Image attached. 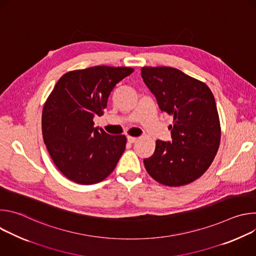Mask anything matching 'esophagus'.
Wrapping results in <instances>:
<instances>
[{
	"label": "esophagus",
	"instance_id": "esophagus-1",
	"mask_svg": "<svg viewBox=\"0 0 256 256\" xmlns=\"http://www.w3.org/2000/svg\"><path fill=\"white\" fill-rule=\"evenodd\" d=\"M126 138H128V142H130V144H132V142H134L136 140V138H134V136H128Z\"/></svg>",
	"mask_w": 256,
	"mask_h": 256
}]
</instances>
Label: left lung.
<instances>
[{
    "instance_id": "obj_1",
    "label": "left lung",
    "mask_w": 256,
    "mask_h": 256,
    "mask_svg": "<svg viewBox=\"0 0 256 256\" xmlns=\"http://www.w3.org/2000/svg\"><path fill=\"white\" fill-rule=\"evenodd\" d=\"M140 75L161 112L173 118L172 140H157L153 155L144 159V167L164 186L188 184L206 171L220 144L214 95L204 83L174 68L144 66Z\"/></svg>"
}]
</instances>
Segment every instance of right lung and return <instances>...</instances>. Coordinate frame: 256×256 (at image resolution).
Segmentation results:
<instances>
[{
    "instance_id": "obj_1",
    "label": "right lung",
    "mask_w": 256,
    "mask_h": 256,
    "mask_svg": "<svg viewBox=\"0 0 256 256\" xmlns=\"http://www.w3.org/2000/svg\"><path fill=\"white\" fill-rule=\"evenodd\" d=\"M132 68L96 66L72 70L56 84L42 112V136L58 169L80 184L105 179L122 155L126 138L94 128L109 95Z\"/></svg>"
}]
</instances>
